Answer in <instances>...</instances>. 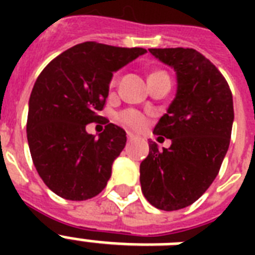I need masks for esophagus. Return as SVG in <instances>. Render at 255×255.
<instances>
[{"mask_svg": "<svg viewBox=\"0 0 255 255\" xmlns=\"http://www.w3.org/2000/svg\"><path fill=\"white\" fill-rule=\"evenodd\" d=\"M127 137H128V140H129V141H132V140H135V139H136V136L133 135V133H131V132H128V133H127Z\"/></svg>", "mask_w": 255, "mask_h": 255, "instance_id": "obj_1", "label": "esophagus"}]
</instances>
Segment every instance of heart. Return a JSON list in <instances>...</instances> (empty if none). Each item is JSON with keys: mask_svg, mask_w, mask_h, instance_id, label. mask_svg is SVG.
<instances>
[{"mask_svg": "<svg viewBox=\"0 0 255 255\" xmlns=\"http://www.w3.org/2000/svg\"><path fill=\"white\" fill-rule=\"evenodd\" d=\"M159 73H163V71H157V73L153 74ZM153 74H152V75H153ZM118 82H119V73H116L112 75L110 86H111V87H115V86L118 85ZM118 120H119L120 123H123L124 126H127V127L132 128V129H136V131L141 129V128L145 126V123H147L145 116H144L141 112L136 111V110H132V108H128V110H124V111L119 112V114H118Z\"/></svg>", "mask_w": 255, "mask_h": 255, "instance_id": "obj_1", "label": "heart"}]
</instances>
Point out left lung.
<instances>
[{
  "mask_svg": "<svg viewBox=\"0 0 255 255\" xmlns=\"http://www.w3.org/2000/svg\"><path fill=\"white\" fill-rule=\"evenodd\" d=\"M173 67L177 91L155 135L172 140L160 151L149 141L140 164L144 197L161 210H178L197 201L220 172L234 120L233 95L216 66L194 49H149Z\"/></svg>",
  "mask_w": 255,
  "mask_h": 255,
  "instance_id": "left-lung-1",
  "label": "left lung"
}]
</instances>
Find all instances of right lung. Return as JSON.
<instances>
[{
    "mask_svg": "<svg viewBox=\"0 0 255 255\" xmlns=\"http://www.w3.org/2000/svg\"><path fill=\"white\" fill-rule=\"evenodd\" d=\"M145 53L141 47L83 42L39 74L29 100L27 141L38 174L55 194L83 201L106 188L127 136L99 112L112 74ZM94 121L106 124L99 138L85 132Z\"/></svg>",
    "mask_w": 255,
    "mask_h": 255,
    "instance_id": "1",
    "label": "right lung"
}]
</instances>
